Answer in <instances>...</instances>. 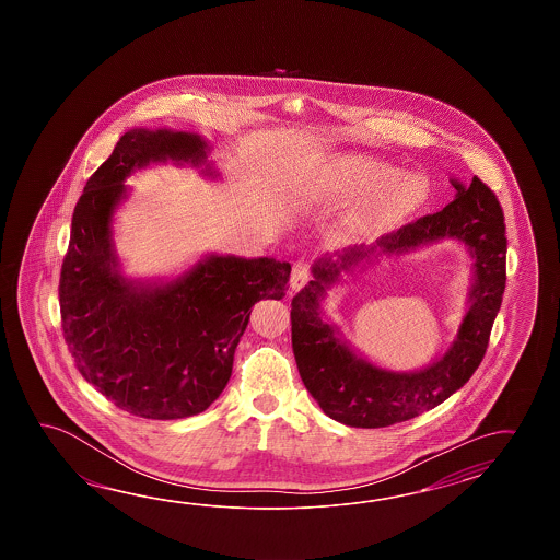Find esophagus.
I'll return each instance as SVG.
<instances>
[{
    "instance_id": "obj_1",
    "label": "esophagus",
    "mask_w": 560,
    "mask_h": 560,
    "mask_svg": "<svg viewBox=\"0 0 560 560\" xmlns=\"http://www.w3.org/2000/svg\"><path fill=\"white\" fill-rule=\"evenodd\" d=\"M310 280V264L306 260H298L292 266V276H290V285L292 290H300L308 284Z\"/></svg>"
}]
</instances>
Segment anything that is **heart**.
Masks as SVG:
<instances>
[{
	"label": "heart",
	"mask_w": 560,
	"mask_h": 560,
	"mask_svg": "<svg viewBox=\"0 0 560 560\" xmlns=\"http://www.w3.org/2000/svg\"><path fill=\"white\" fill-rule=\"evenodd\" d=\"M336 191L352 196L366 191L348 215V228L357 232H374L393 226L415 212L427 198V184L417 176H396L394 170L376 160L350 155L334 167Z\"/></svg>",
	"instance_id": "1"
}]
</instances>
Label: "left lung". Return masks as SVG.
Masks as SVG:
<instances>
[{
  "mask_svg": "<svg viewBox=\"0 0 560 560\" xmlns=\"http://www.w3.org/2000/svg\"><path fill=\"white\" fill-rule=\"evenodd\" d=\"M456 200L376 240L314 266V280L292 298V348L304 386L324 415L357 429H382L418 417L463 388L487 354L488 340L506 288V236L497 194L475 176L470 186L453 182ZM454 235L476 256L474 304L454 348L429 370L398 375L354 358L320 320L317 298L337 272L374 249L402 250Z\"/></svg>",
  "mask_w": 560,
  "mask_h": 560,
  "instance_id": "8db88e82",
  "label": "left lung"
}]
</instances>
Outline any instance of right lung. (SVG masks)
I'll list each match as a JSON object with an SVG mask.
<instances>
[{
  "label": "right lung",
  "instance_id": "add662e5",
  "mask_svg": "<svg viewBox=\"0 0 560 560\" xmlns=\"http://www.w3.org/2000/svg\"><path fill=\"white\" fill-rule=\"evenodd\" d=\"M200 164L206 143L184 131H126L85 182L61 262V330L75 366L119 410L152 420L200 415L226 388L252 306L285 296L290 264L210 256L166 285L142 288L114 270V208L133 167Z\"/></svg>",
  "mask_w": 560,
  "mask_h": 560
}]
</instances>
